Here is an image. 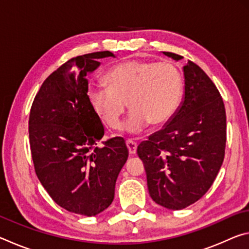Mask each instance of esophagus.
Here are the masks:
<instances>
[{
    "label": "esophagus",
    "mask_w": 249,
    "mask_h": 249,
    "mask_svg": "<svg viewBox=\"0 0 249 249\" xmlns=\"http://www.w3.org/2000/svg\"><path fill=\"white\" fill-rule=\"evenodd\" d=\"M126 146H127V148H128V151H129L130 155L136 154V149H137V144H136V142L128 140V141H126Z\"/></svg>",
    "instance_id": "esophagus-1"
}]
</instances>
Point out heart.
Masks as SVG:
<instances>
[{
	"label": "heart",
	"mask_w": 249,
	"mask_h": 249,
	"mask_svg": "<svg viewBox=\"0 0 249 249\" xmlns=\"http://www.w3.org/2000/svg\"><path fill=\"white\" fill-rule=\"evenodd\" d=\"M105 84H95L88 91L89 101L101 119L116 128L126 105L132 109L123 129L138 134L150 123L167 124L176 115L183 93L180 70L171 62L128 60L113 67Z\"/></svg>",
	"instance_id": "obj_1"
}]
</instances>
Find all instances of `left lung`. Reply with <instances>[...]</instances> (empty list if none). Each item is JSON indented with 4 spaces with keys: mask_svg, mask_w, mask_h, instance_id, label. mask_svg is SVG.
Segmentation results:
<instances>
[{
    "mask_svg": "<svg viewBox=\"0 0 249 249\" xmlns=\"http://www.w3.org/2000/svg\"><path fill=\"white\" fill-rule=\"evenodd\" d=\"M183 73L184 100L176 115L137 147L151 199L169 210L184 209L201 199L225 155L226 113L220 92L195 62L188 60Z\"/></svg>",
    "mask_w": 249,
    "mask_h": 249,
    "instance_id": "8db88e82",
    "label": "left lung"
}]
</instances>
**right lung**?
Returning a JSON list of instances; mask_svg holds the SVG:
<instances>
[{"label":"right lung","instance_id":"obj_1","mask_svg":"<svg viewBox=\"0 0 249 249\" xmlns=\"http://www.w3.org/2000/svg\"><path fill=\"white\" fill-rule=\"evenodd\" d=\"M98 52L71 58L41 84L28 121L29 144L36 175L56 203L75 214L94 216L114 199L117 176L128 157L124 138L98 142L104 127L88 96V73Z\"/></svg>","mask_w":249,"mask_h":249}]
</instances>
